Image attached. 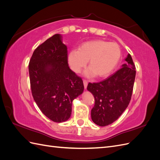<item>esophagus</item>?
I'll return each instance as SVG.
<instances>
[{
    "label": "esophagus",
    "instance_id": "obj_1",
    "mask_svg": "<svg viewBox=\"0 0 160 160\" xmlns=\"http://www.w3.org/2000/svg\"><path fill=\"white\" fill-rule=\"evenodd\" d=\"M88 81L85 80V79H84V80H83V85H84V88H85V89H86V88H87V86H88Z\"/></svg>",
    "mask_w": 160,
    "mask_h": 160
}]
</instances>
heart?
<instances>
[{"label":"heart","instance_id":"heart-1","mask_svg":"<svg viewBox=\"0 0 160 160\" xmlns=\"http://www.w3.org/2000/svg\"><path fill=\"white\" fill-rule=\"evenodd\" d=\"M120 57L121 50L117 43L95 40L82 43L78 51H71L68 62L71 69L78 73L89 61L90 69L87 71L86 75L104 77L113 71Z\"/></svg>","mask_w":160,"mask_h":160}]
</instances>
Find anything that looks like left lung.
Masks as SVG:
<instances>
[{
	"label": "left lung",
	"instance_id": "left-lung-1",
	"mask_svg": "<svg viewBox=\"0 0 160 160\" xmlns=\"http://www.w3.org/2000/svg\"><path fill=\"white\" fill-rule=\"evenodd\" d=\"M125 61L126 64L107 79L88 83V90L95 99L91 119L99 126H106L117 120L131 101L136 71L130 54Z\"/></svg>",
	"mask_w": 160,
	"mask_h": 160
}]
</instances>
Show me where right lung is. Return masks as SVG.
<instances>
[{
	"label": "right lung",
	"instance_id": "obj_1",
	"mask_svg": "<svg viewBox=\"0 0 160 160\" xmlns=\"http://www.w3.org/2000/svg\"><path fill=\"white\" fill-rule=\"evenodd\" d=\"M31 89L38 108L52 122L71 115L72 101L83 93V82L68 65V52L55 34L34 51L28 64Z\"/></svg>",
	"mask_w": 160,
	"mask_h": 160
}]
</instances>
